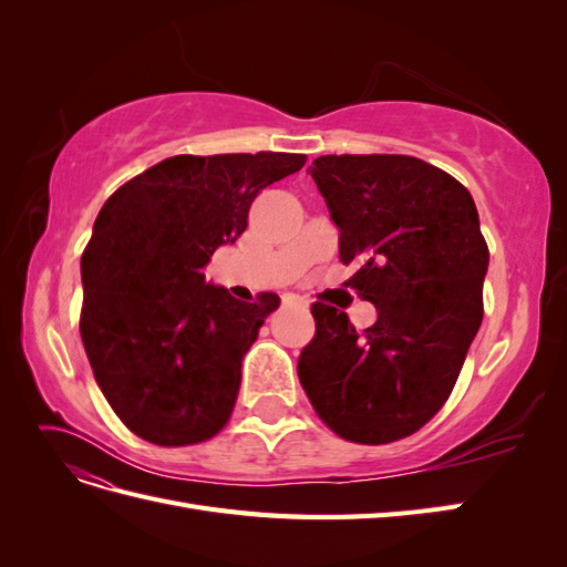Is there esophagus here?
Returning <instances> with one entry per match:
<instances>
[{
    "mask_svg": "<svg viewBox=\"0 0 567 567\" xmlns=\"http://www.w3.org/2000/svg\"><path fill=\"white\" fill-rule=\"evenodd\" d=\"M284 305H286V307H296V310H302V312L310 310V302L298 298V296H286V298H284Z\"/></svg>",
    "mask_w": 567,
    "mask_h": 567,
    "instance_id": "obj_1",
    "label": "esophagus"
}]
</instances>
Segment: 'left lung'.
Listing matches in <instances>:
<instances>
[{"label": "left lung", "instance_id": "obj_1", "mask_svg": "<svg viewBox=\"0 0 567 567\" xmlns=\"http://www.w3.org/2000/svg\"><path fill=\"white\" fill-rule=\"evenodd\" d=\"M340 231L348 281L375 305L359 333L315 302L317 333L298 379L319 419L359 444H385L431 421L483 321L489 250L468 188L414 156H321L307 169Z\"/></svg>", "mask_w": 567, "mask_h": 567}]
</instances>
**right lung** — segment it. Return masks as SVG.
<instances>
[{"label": "right lung", "mask_w": 567, "mask_h": 567, "mask_svg": "<svg viewBox=\"0 0 567 567\" xmlns=\"http://www.w3.org/2000/svg\"><path fill=\"white\" fill-rule=\"evenodd\" d=\"M305 161L271 151L173 156L104 203L80 260V336L134 435L186 447L229 421L244 357L281 300H236L203 267L246 231L255 196Z\"/></svg>", "instance_id": "obj_1"}]
</instances>
